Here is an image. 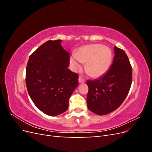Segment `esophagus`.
I'll use <instances>...</instances> for the list:
<instances>
[{"label": "esophagus", "mask_w": 152, "mask_h": 152, "mask_svg": "<svg viewBox=\"0 0 152 152\" xmlns=\"http://www.w3.org/2000/svg\"><path fill=\"white\" fill-rule=\"evenodd\" d=\"M86 82V80H84V79L82 76H79V83H84Z\"/></svg>", "instance_id": "1"}]
</instances>
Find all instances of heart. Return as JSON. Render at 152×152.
I'll list each match as a JSON object with an SVG mask.
<instances>
[{
	"mask_svg": "<svg viewBox=\"0 0 152 152\" xmlns=\"http://www.w3.org/2000/svg\"><path fill=\"white\" fill-rule=\"evenodd\" d=\"M77 59L86 63L85 70L94 78H98L107 72L111 65L112 53L108 48L101 44H92L82 47L77 50L75 57L70 58L72 66L75 70H79L81 66Z\"/></svg>",
	"mask_w": 152,
	"mask_h": 152,
	"instance_id": "obj_1",
	"label": "heart"
}]
</instances>
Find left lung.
<instances>
[{
  "instance_id": "obj_1",
  "label": "left lung",
  "mask_w": 152,
  "mask_h": 152,
  "mask_svg": "<svg viewBox=\"0 0 152 152\" xmlns=\"http://www.w3.org/2000/svg\"><path fill=\"white\" fill-rule=\"evenodd\" d=\"M112 66L102 77L87 80V108L103 115L113 112L126 98L132 83V66L124 50L114 48Z\"/></svg>"
}]
</instances>
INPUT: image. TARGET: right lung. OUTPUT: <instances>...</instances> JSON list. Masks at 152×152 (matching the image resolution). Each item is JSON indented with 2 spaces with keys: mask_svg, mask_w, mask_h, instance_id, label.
<instances>
[{
  "mask_svg": "<svg viewBox=\"0 0 152 152\" xmlns=\"http://www.w3.org/2000/svg\"><path fill=\"white\" fill-rule=\"evenodd\" d=\"M70 54L61 40H48L32 53L27 63L26 85L32 102L50 116L65 112L79 76L68 68Z\"/></svg>",
  "mask_w": 152,
  "mask_h": 152,
  "instance_id": "obj_1",
  "label": "right lung"
}]
</instances>
